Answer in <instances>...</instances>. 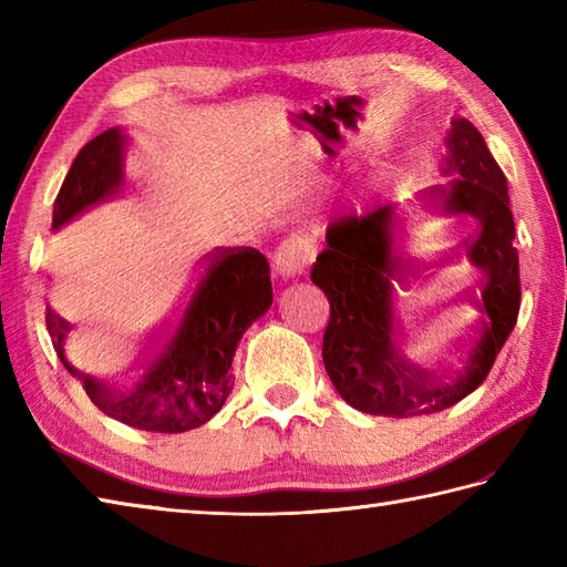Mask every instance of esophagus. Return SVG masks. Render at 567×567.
<instances>
[{"instance_id":"obj_1","label":"esophagus","mask_w":567,"mask_h":567,"mask_svg":"<svg viewBox=\"0 0 567 567\" xmlns=\"http://www.w3.org/2000/svg\"><path fill=\"white\" fill-rule=\"evenodd\" d=\"M315 256H317L315 240L302 231L290 234L272 252V275L280 277V280L299 277L302 272H307Z\"/></svg>"}]
</instances>
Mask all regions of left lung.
<instances>
[{"instance_id": "left-lung-1", "label": "left lung", "mask_w": 567, "mask_h": 567, "mask_svg": "<svg viewBox=\"0 0 567 567\" xmlns=\"http://www.w3.org/2000/svg\"><path fill=\"white\" fill-rule=\"evenodd\" d=\"M436 185L400 207L341 216L327 228L311 282L329 297L323 365L343 400L375 416L443 412L485 382L519 317V252L514 244L507 177L483 134L463 116L451 118ZM473 218L466 259L481 277L474 327L451 367L431 371L405 353L408 309L432 264L415 244L426 220Z\"/></svg>"}]
</instances>
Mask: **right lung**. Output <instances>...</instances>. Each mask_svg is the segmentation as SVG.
I'll list each match as a JSON object with an SVG mask.
<instances>
[{"instance_id": "1", "label": "right lung", "mask_w": 567, "mask_h": 567, "mask_svg": "<svg viewBox=\"0 0 567 567\" xmlns=\"http://www.w3.org/2000/svg\"><path fill=\"white\" fill-rule=\"evenodd\" d=\"M126 146V131L114 126L78 153L53 204V231L124 187ZM270 305V265L262 252L216 248L131 375L112 384L72 365V327L53 307H45V327L60 363L106 416L141 431L183 433L207 424L224 406L238 341Z\"/></svg>"}]
</instances>
